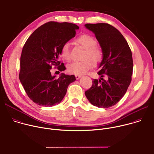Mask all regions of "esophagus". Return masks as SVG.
Segmentation results:
<instances>
[{
    "label": "esophagus",
    "mask_w": 154,
    "mask_h": 154,
    "mask_svg": "<svg viewBox=\"0 0 154 154\" xmlns=\"http://www.w3.org/2000/svg\"><path fill=\"white\" fill-rule=\"evenodd\" d=\"M80 77H81L80 75H75V78H76L77 80H79Z\"/></svg>",
    "instance_id": "esophagus-1"
}]
</instances>
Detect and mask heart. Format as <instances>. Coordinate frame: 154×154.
<instances>
[{
	"mask_svg": "<svg viewBox=\"0 0 154 154\" xmlns=\"http://www.w3.org/2000/svg\"><path fill=\"white\" fill-rule=\"evenodd\" d=\"M75 42L85 49L82 57L83 60L81 61H74L70 63L67 66V71L71 74L78 75H83L87 73L91 67L92 63L95 65L102 60L103 53L100 47L96 46V40L90 35L83 34L78 37L75 39ZM60 55L66 61H69L71 58L68 43H66L62 46Z\"/></svg>",
	"mask_w": 154,
	"mask_h": 154,
	"instance_id": "b5f03b06",
	"label": "heart"
}]
</instances>
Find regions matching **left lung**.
Returning a JSON list of instances; mask_svg holds the SVG:
<instances>
[{
    "mask_svg": "<svg viewBox=\"0 0 154 154\" xmlns=\"http://www.w3.org/2000/svg\"><path fill=\"white\" fill-rule=\"evenodd\" d=\"M100 44L103 57L97 72L100 79H93L85 96L91 104L107 108L116 104L130 84L133 63L130 48L123 35L107 23L86 24Z\"/></svg>",
    "mask_w": 154,
    "mask_h": 154,
    "instance_id": "obj_1",
    "label": "left lung"
}]
</instances>
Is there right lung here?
<instances>
[{"mask_svg": "<svg viewBox=\"0 0 154 154\" xmlns=\"http://www.w3.org/2000/svg\"><path fill=\"white\" fill-rule=\"evenodd\" d=\"M77 25L50 21L42 25L28 38L23 47L19 78L29 98L35 104L51 107L61 102L74 75L61 73L58 79L52 75V66L63 71L64 64L58 61L62 46L74 37Z\"/></svg>", "mask_w": 154, "mask_h": 154, "instance_id": "obj_1", "label": "right lung"}]
</instances>
